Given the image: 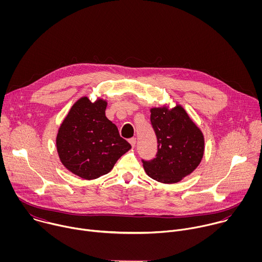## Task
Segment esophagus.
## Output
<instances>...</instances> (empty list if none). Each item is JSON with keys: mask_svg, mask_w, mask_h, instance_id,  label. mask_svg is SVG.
Instances as JSON below:
<instances>
[{"mask_svg": "<svg viewBox=\"0 0 262 262\" xmlns=\"http://www.w3.org/2000/svg\"><path fill=\"white\" fill-rule=\"evenodd\" d=\"M129 143H130V145H132L133 147H135V146H136V143H137V139H136V138L129 139Z\"/></svg>", "mask_w": 262, "mask_h": 262, "instance_id": "obj_1", "label": "esophagus"}]
</instances>
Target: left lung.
<instances>
[{
  "label": "left lung",
  "mask_w": 262,
  "mask_h": 262,
  "mask_svg": "<svg viewBox=\"0 0 262 262\" xmlns=\"http://www.w3.org/2000/svg\"><path fill=\"white\" fill-rule=\"evenodd\" d=\"M150 121L158 139V152L154 160H142L149 177L163 182L176 183L190 175L201 163L204 137L185 110L177 104L152 107Z\"/></svg>",
  "instance_id": "8db88e82"
}]
</instances>
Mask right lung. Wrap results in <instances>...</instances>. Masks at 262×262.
I'll return each mask as SVG.
<instances>
[{"label":"right lung","mask_w":262,"mask_h":262,"mask_svg":"<svg viewBox=\"0 0 262 262\" xmlns=\"http://www.w3.org/2000/svg\"><path fill=\"white\" fill-rule=\"evenodd\" d=\"M106 101L86 96L74 103L61 123L57 151L63 166L81 178H98L113 169L132 148L117 126L105 117Z\"/></svg>","instance_id":"right-lung-1"}]
</instances>
